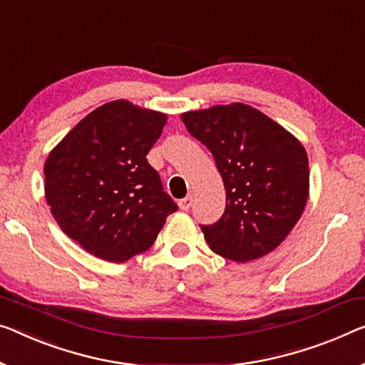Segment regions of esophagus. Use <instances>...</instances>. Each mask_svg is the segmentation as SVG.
I'll use <instances>...</instances> for the list:
<instances>
[{
	"instance_id": "obj_1",
	"label": "esophagus",
	"mask_w": 365,
	"mask_h": 365,
	"mask_svg": "<svg viewBox=\"0 0 365 365\" xmlns=\"http://www.w3.org/2000/svg\"><path fill=\"white\" fill-rule=\"evenodd\" d=\"M192 205H193L192 195H188V197H185L183 200L178 201V206H180V210H183V211H188L190 208H192Z\"/></svg>"
}]
</instances>
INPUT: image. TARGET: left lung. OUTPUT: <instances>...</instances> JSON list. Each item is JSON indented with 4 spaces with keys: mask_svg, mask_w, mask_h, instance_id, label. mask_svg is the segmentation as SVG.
<instances>
[{
    "mask_svg": "<svg viewBox=\"0 0 365 365\" xmlns=\"http://www.w3.org/2000/svg\"><path fill=\"white\" fill-rule=\"evenodd\" d=\"M182 121L213 154L225 182V213L201 225L211 251L235 262L274 251L308 200V155L300 140L242 103L183 113Z\"/></svg>",
    "mask_w": 365,
    "mask_h": 365,
    "instance_id": "1",
    "label": "left lung"
}]
</instances>
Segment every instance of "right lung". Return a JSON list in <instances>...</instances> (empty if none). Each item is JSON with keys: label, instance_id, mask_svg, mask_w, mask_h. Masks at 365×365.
<instances>
[{"label": "right lung", "instance_id": "obj_1", "mask_svg": "<svg viewBox=\"0 0 365 365\" xmlns=\"http://www.w3.org/2000/svg\"><path fill=\"white\" fill-rule=\"evenodd\" d=\"M165 121L164 113L116 100L81 119L48 154L47 205L85 251L126 262L148 251L178 210L145 157Z\"/></svg>", "mask_w": 365, "mask_h": 365}]
</instances>
